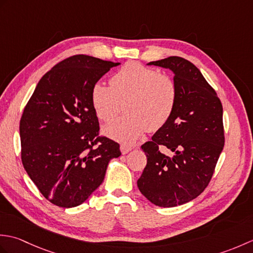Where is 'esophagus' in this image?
Here are the masks:
<instances>
[{
    "instance_id": "34e87169",
    "label": "esophagus",
    "mask_w": 253,
    "mask_h": 253,
    "mask_svg": "<svg viewBox=\"0 0 253 253\" xmlns=\"http://www.w3.org/2000/svg\"><path fill=\"white\" fill-rule=\"evenodd\" d=\"M131 149H132L131 147L126 146V144H122V146H121V151H122L123 154H127L128 152L131 151Z\"/></svg>"
}]
</instances>
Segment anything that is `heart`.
Instances as JSON below:
<instances>
[{
	"mask_svg": "<svg viewBox=\"0 0 253 253\" xmlns=\"http://www.w3.org/2000/svg\"><path fill=\"white\" fill-rule=\"evenodd\" d=\"M110 84L95 83L90 98L96 117L104 123L114 120L124 103L126 114L103 129L114 140L135 142L146 129L162 128L173 114L177 88L168 75L132 62L118 69Z\"/></svg>",
	"mask_w": 253,
	"mask_h": 253,
	"instance_id": "b5f03b06",
	"label": "heart"
}]
</instances>
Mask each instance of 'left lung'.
Segmentation results:
<instances>
[{"instance_id":"1","label":"left lung","mask_w":253,"mask_h":253,"mask_svg":"<svg viewBox=\"0 0 253 253\" xmlns=\"http://www.w3.org/2000/svg\"><path fill=\"white\" fill-rule=\"evenodd\" d=\"M148 65L174 73L177 100L168 123L141 146L147 165L137 185L155 206L173 208L197 198L212 178L225 142L223 106L191 62L169 56ZM163 147L173 157L161 152Z\"/></svg>"}]
</instances>
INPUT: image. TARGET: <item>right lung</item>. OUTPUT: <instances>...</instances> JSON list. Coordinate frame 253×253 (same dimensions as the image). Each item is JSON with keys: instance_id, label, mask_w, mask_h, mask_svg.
<instances>
[{"instance_id": "obj_1", "label": "right lung", "mask_w": 253, "mask_h": 253, "mask_svg": "<svg viewBox=\"0 0 253 253\" xmlns=\"http://www.w3.org/2000/svg\"><path fill=\"white\" fill-rule=\"evenodd\" d=\"M120 63L89 55L60 62L38 83L19 124L21 162L51 203L74 208L104 179L120 144L99 136L91 88Z\"/></svg>"}]
</instances>
